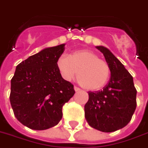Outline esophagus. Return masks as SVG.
<instances>
[{
  "mask_svg": "<svg viewBox=\"0 0 148 148\" xmlns=\"http://www.w3.org/2000/svg\"><path fill=\"white\" fill-rule=\"evenodd\" d=\"M74 90H75V92H78V91L80 90V89L79 88V87H77V86H74Z\"/></svg>",
  "mask_w": 148,
  "mask_h": 148,
  "instance_id": "34e87169",
  "label": "esophagus"
}]
</instances>
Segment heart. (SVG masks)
Segmentation results:
<instances>
[{
  "instance_id": "1",
  "label": "heart",
  "mask_w": 148,
  "mask_h": 148,
  "mask_svg": "<svg viewBox=\"0 0 148 148\" xmlns=\"http://www.w3.org/2000/svg\"><path fill=\"white\" fill-rule=\"evenodd\" d=\"M57 67L65 80L73 79L77 73L79 83L90 90L104 87L111 75L108 62L99 58L96 53L90 50L75 51L69 57L60 56L57 61Z\"/></svg>"
}]
</instances>
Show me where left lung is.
<instances>
[{
  "instance_id": "obj_1",
  "label": "left lung",
  "mask_w": 148,
  "mask_h": 148,
  "mask_svg": "<svg viewBox=\"0 0 148 148\" xmlns=\"http://www.w3.org/2000/svg\"><path fill=\"white\" fill-rule=\"evenodd\" d=\"M111 69V77L103 90L89 91L84 106L85 118L91 127L111 133L130 122L136 107V90L133 76L106 47H97Z\"/></svg>"
}]
</instances>
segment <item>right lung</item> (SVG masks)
Returning a JSON list of instances; mask_svg holds the SVG:
<instances>
[{"instance_id":"1","label":"right lung","mask_w":148,"mask_h":148,"mask_svg":"<svg viewBox=\"0 0 148 148\" xmlns=\"http://www.w3.org/2000/svg\"><path fill=\"white\" fill-rule=\"evenodd\" d=\"M65 44L42 50L17 65L11 80L10 102L14 115L28 128L44 130L62 118V107L75 94L57 67Z\"/></svg>"}]
</instances>
